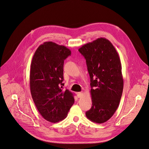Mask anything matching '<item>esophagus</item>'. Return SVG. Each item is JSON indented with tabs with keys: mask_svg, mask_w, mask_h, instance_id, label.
Listing matches in <instances>:
<instances>
[{
	"mask_svg": "<svg viewBox=\"0 0 149 149\" xmlns=\"http://www.w3.org/2000/svg\"><path fill=\"white\" fill-rule=\"evenodd\" d=\"M77 95L78 98H80L83 96V93H82V92H78V93H77Z\"/></svg>",
	"mask_w": 149,
	"mask_h": 149,
	"instance_id": "1",
	"label": "esophagus"
}]
</instances>
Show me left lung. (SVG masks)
<instances>
[{"instance_id":"1","label":"left lung","mask_w":149,"mask_h":149,"mask_svg":"<svg viewBox=\"0 0 149 149\" xmlns=\"http://www.w3.org/2000/svg\"><path fill=\"white\" fill-rule=\"evenodd\" d=\"M78 50L86 59L91 78L92 106L86 116L93 123H104L114 115L122 96L124 80L120 57L104 38L85 44Z\"/></svg>"}]
</instances>
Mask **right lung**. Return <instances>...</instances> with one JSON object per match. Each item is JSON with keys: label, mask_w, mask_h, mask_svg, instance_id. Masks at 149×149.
I'll return each mask as SVG.
<instances>
[{"label": "right lung", "mask_w": 149, "mask_h": 149, "mask_svg": "<svg viewBox=\"0 0 149 149\" xmlns=\"http://www.w3.org/2000/svg\"><path fill=\"white\" fill-rule=\"evenodd\" d=\"M71 53L63 45L45 42L37 48L32 59L29 74L32 97L40 115L53 123L66 118L74 103V94L61 89L64 60Z\"/></svg>", "instance_id": "1"}]
</instances>
